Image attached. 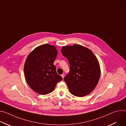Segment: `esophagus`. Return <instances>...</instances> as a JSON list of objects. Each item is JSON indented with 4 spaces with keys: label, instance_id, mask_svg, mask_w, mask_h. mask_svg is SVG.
Listing matches in <instances>:
<instances>
[{
    "label": "esophagus",
    "instance_id": "esophagus-1",
    "mask_svg": "<svg viewBox=\"0 0 126 126\" xmlns=\"http://www.w3.org/2000/svg\"><path fill=\"white\" fill-rule=\"evenodd\" d=\"M64 76H65V75H64V74H63L61 75V77H62L63 78H64Z\"/></svg>",
    "mask_w": 126,
    "mask_h": 126
}]
</instances>
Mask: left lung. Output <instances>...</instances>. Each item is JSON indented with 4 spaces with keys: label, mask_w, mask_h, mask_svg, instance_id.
Wrapping results in <instances>:
<instances>
[{
    "label": "left lung",
    "mask_w": 126,
    "mask_h": 126,
    "mask_svg": "<svg viewBox=\"0 0 126 126\" xmlns=\"http://www.w3.org/2000/svg\"><path fill=\"white\" fill-rule=\"evenodd\" d=\"M61 52L70 64V72L64 79L70 92L80 97L89 94L100 77V66L97 57L90 49L79 44L63 46Z\"/></svg>",
    "instance_id": "8db88e82"
}]
</instances>
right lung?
<instances>
[{"mask_svg": "<svg viewBox=\"0 0 126 126\" xmlns=\"http://www.w3.org/2000/svg\"><path fill=\"white\" fill-rule=\"evenodd\" d=\"M57 54L56 46L45 44L35 48L28 55L24 66V76L34 92L48 94L62 80L53 65Z\"/></svg>", "mask_w": 126, "mask_h": 126, "instance_id": "1", "label": "right lung"}]
</instances>
